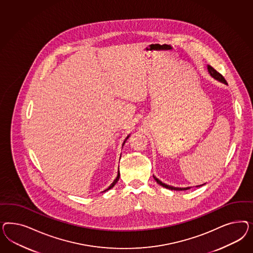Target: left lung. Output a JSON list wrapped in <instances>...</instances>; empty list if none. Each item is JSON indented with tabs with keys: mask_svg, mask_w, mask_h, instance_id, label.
Here are the masks:
<instances>
[{
	"mask_svg": "<svg viewBox=\"0 0 253 253\" xmlns=\"http://www.w3.org/2000/svg\"><path fill=\"white\" fill-rule=\"evenodd\" d=\"M207 69L209 74H210L211 76L212 77L214 80L218 81V82H220V83H222V84H224L227 85V83H226L225 79H224V78H223V77H222L219 72H217V71H216L212 67H211V66H209V65H208ZM153 177L154 179L156 180V182H157L158 184L161 185V186H163V187H165V188H167V189H170V190H176V191H182V190H187V189H190V188H191V186H188V187H175V186H171V185H169V184L162 183L161 180H159L157 177L154 176V175ZM204 184H205L197 185V187L202 186V185H204Z\"/></svg>",
	"mask_w": 253,
	"mask_h": 253,
	"instance_id": "obj_1",
	"label": "left lung"
}]
</instances>
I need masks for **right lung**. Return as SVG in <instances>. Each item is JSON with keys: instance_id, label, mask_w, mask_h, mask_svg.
Wrapping results in <instances>:
<instances>
[{"instance_id": "right-lung-1", "label": "right lung", "mask_w": 253, "mask_h": 253, "mask_svg": "<svg viewBox=\"0 0 253 253\" xmlns=\"http://www.w3.org/2000/svg\"><path fill=\"white\" fill-rule=\"evenodd\" d=\"M129 137H130V134H129V135H128L127 137L125 138V140H124V142H123V145L125 144V142L127 141V139H128V138ZM121 156H122V154H121ZM119 179H120V170H118V175H117V177H116L115 180L113 181V183L110 184V185H109V186L107 187V189H106V190H104V191L103 192H106L107 191V190H109V189H111V188H112V187H113V186H114V185H115V184H117V182L119 181Z\"/></svg>"}]
</instances>
